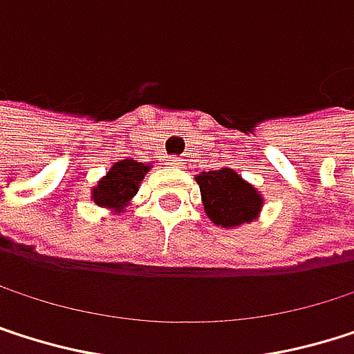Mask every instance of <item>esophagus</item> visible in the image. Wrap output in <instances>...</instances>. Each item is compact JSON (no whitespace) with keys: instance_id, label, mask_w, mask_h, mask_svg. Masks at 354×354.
Wrapping results in <instances>:
<instances>
[{"instance_id":"1","label":"esophagus","mask_w":354,"mask_h":354,"mask_svg":"<svg viewBox=\"0 0 354 354\" xmlns=\"http://www.w3.org/2000/svg\"><path fill=\"white\" fill-rule=\"evenodd\" d=\"M167 165H171V167H175V169H177V167H181V158H179V156H175V154H173V156H167Z\"/></svg>"}]
</instances>
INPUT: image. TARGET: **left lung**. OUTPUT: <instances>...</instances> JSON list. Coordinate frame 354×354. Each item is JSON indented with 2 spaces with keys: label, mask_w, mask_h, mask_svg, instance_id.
Masks as SVG:
<instances>
[{
  "label": "left lung",
  "mask_w": 354,
  "mask_h": 354,
  "mask_svg": "<svg viewBox=\"0 0 354 354\" xmlns=\"http://www.w3.org/2000/svg\"><path fill=\"white\" fill-rule=\"evenodd\" d=\"M196 181L200 183L206 214L214 225L229 229L252 223L262 208L260 194L231 169L202 171Z\"/></svg>",
  "instance_id": "obj_1"
}]
</instances>
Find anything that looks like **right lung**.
I'll list each match as a JSON object with an SVG mask.
<instances>
[{"label": "right lung", "mask_w": 354, "mask_h": 354, "mask_svg": "<svg viewBox=\"0 0 354 354\" xmlns=\"http://www.w3.org/2000/svg\"><path fill=\"white\" fill-rule=\"evenodd\" d=\"M146 173L148 167L138 160H119L111 167L98 187H94V202L104 208H123L138 194V183Z\"/></svg>", "instance_id": "1"}]
</instances>
